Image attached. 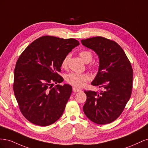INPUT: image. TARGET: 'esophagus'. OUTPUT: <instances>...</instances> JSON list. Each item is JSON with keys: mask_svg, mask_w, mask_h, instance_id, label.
Segmentation results:
<instances>
[{"mask_svg": "<svg viewBox=\"0 0 148 148\" xmlns=\"http://www.w3.org/2000/svg\"><path fill=\"white\" fill-rule=\"evenodd\" d=\"M82 91V89H80V88H77V87H73V92H79V91Z\"/></svg>", "mask_w": 148, "mask_h": 148, "instance_id": "1", "label": "esophagus"}]
</instances>
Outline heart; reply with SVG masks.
Segmentation results:
<instances>
[{"instance_id": "heart-1", "label": "heart", "mask_w": 148, "mask_h": 148, "mask_svg": "<svg viewBox=\"0 0 148 148\" xmlns=\"http://www.w3.org/2000/svg\"><path fill=\"white\" fill-rule=\"evenodd\" d=\"M79 55L82 58V60L84 63H89L92 60V55L91 52L88 51H84L80 52ZM70 58V55L66 56L62 62V68H66L68 65V62ZM89 79V77L87 74L85 73H71L66 75L65 80L69 84L75 86L82 87L86 84Z\"/></svg>"}]
</instances>
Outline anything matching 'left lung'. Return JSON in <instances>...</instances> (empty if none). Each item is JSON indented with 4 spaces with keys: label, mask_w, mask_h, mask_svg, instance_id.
<instances>
[{
    "label": "left lung",
    "mask_w": 148,
    "mask_h": 148,
    "mask_svg": "<svg viewBox=\"0 0 148 148\" xmlns=\"http://www.w3.org/2000/svg\"><path fill=\"white\" fill-rule=\"evenodd\" d=\"M99 57V69L93 86L103 91H84L86 102L84 113L94 123H110L122 114L132 95L133 69L125 52L112 40L97 36L81 41Z\"/></svg>",
    "instance_id": "8db88e82"
}]
</instances>
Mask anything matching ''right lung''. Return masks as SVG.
I'll list each match as a JSON object with an SVG mask.
<instances>
[{
  "label": "right lung",
  "mask_w": 148,
  "mask_h": 148,
  "mask_svg": "<svg viewBox=\"0 0 148 148\" xmlns=\"http://www.w3.org/2000/svg\"><path fill=\"white\" fill-rule=\"evenodd\" d=\"M79 44L73 38L44 36L26 47L14 70L13 91L20 109L30 122L41 127L59 119L72 92L58 74L64 58Z\"/></svg>",
  "instance_id": "right-lung-1"
}]
</instances>
